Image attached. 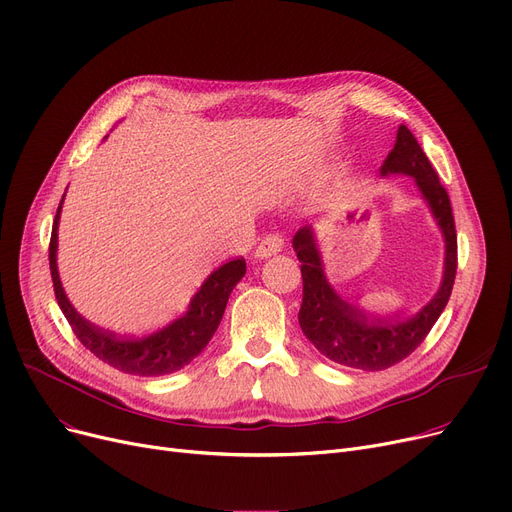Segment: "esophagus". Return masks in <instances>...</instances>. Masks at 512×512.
Wrapping results in <instances>:
<instances>
[{
	"label": "esophagus",
	"mask_w": 512,
	"mask_h": 512,
	"mask_svg": "<svg viewBox=\"0 0 512 512\" xmlns=\"http://www.w3.org/2000/svg\"><path fill=\"white\" fill-rule=\"evenodd\" d=\"M284 249V238L280 234H268L261 242L255 251L257 259H268L272 255H278Z\"/></svg>",
	"instance_id": "esophagus-1"
}]
</instances>
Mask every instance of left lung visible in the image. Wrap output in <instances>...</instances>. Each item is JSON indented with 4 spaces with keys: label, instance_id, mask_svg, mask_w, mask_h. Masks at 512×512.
Returning <instances> with one entry per match:
<instances>
[{
    "label": "left lung",
    "instance_id": "left-lung-1",
    "mask_svg": "<svg viewBox=\"0 0 512 512\" xmlns=\"http://www.w3.org/2000/svg\"><path fill=\"white\" fill-rule=\"evenodd\" d=\"M381 175H410L422 201L427 203L433 219L446 242L443 276L437 293L414 316L404 320H368L358 307L347 303L326 278L318 236L311 224L303 226L293 249L301 261L303 303L299 309V326L303 335L328 360L358 370H385L404 358L425 341L429 330L446 309L456 278V228L450 196L439 184L427 154L406 125H399L393 150L381 165Z\"/></svg>",
    "mask_w": 512,
    "mask_h": 512
}]
</instances>
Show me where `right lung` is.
<instances>
[{
    "instance_id": "obj_1",
    "label": "right lung",
    "mask_w": 512,
    "mask_h": 512,
    "mask_svg": "<svg viewBox=\"0 0 512 512\" xmlns=\"http://www.w3.org/2000/svg\"><path fill=\"white\" fill-rule=\"evenodd\" d=\"M66 194V192H64ZM64 196L58 205L52 240H50V270L54 280V293L64 318L73 326L77 339L90 349L104 364L113 366L125 374L136 376H163L182 370L198 353H201L224 316L230 293L247 272L244 259H234L219 265L211 272L201 288L194 293L184 314L146 337L125 339L115 332L102 330L85 320L73 303L66 297L58 274V224Z\"/></svg>"
}]
</instances>
